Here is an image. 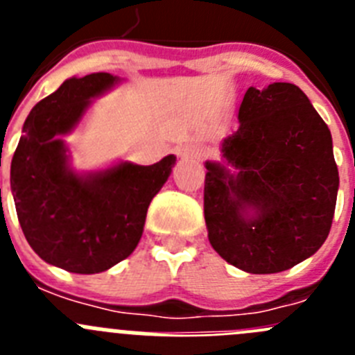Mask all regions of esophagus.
Returning <instances> with one entry per match:
<instances>
[{
    "instance_id": "34e87169",
    "label": "esophagus",
    "mask_w": 355,
    "mask_h": 355,
    "mask_svg": "<svg viewBox=\"0 0 355 355\" xmlns=\"http://www.w3.org/2000/svg\"><path fill=\"white\" fill-rule=\"evenodd\" d=\"M205 155H206L205 147L197 146V144H187V146L178 149V156H180L181 159H200Z\"/></svg>"
}]
</instances>
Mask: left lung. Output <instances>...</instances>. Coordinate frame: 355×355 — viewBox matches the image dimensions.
<instances>
[{
	"label": "left lung",
	"instance_id": "1",
	"mask_svg": "<svg viewBox=\"0 0 355 355\" xmlns=\"http://www.w3.org/2000/svg\"><path fill=\"white\" fill-rule=\"evenodd\" d=\"M240 128L206 162L205 220L220 258L249 274H277L324 245L336 208L332 137L293 83L250 87Z\"/></svg>",
	"mask_w": 355,
	"mask_h": 355
}]
</instances>
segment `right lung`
Masks as SVG:
<instances>
[{"label":"right lung","instance_id":"obj_1","mask_svg":"<svg viewBox=\"0 0 355 355\" xmlns=\"http://www.w3.org/2000/svg\"><path fill=\"white\" fill-rule=\"evenodd\" d=\"M121 81L110 72L65 80L31 108L12 158V196L28 243L44 261L72 274H99L133 252L150 200L175 163L168 155L147 167H71L62 137L74 131L92 99Z\"/></svg>","mask_w":355,"mask_h":355}]
</instances>
